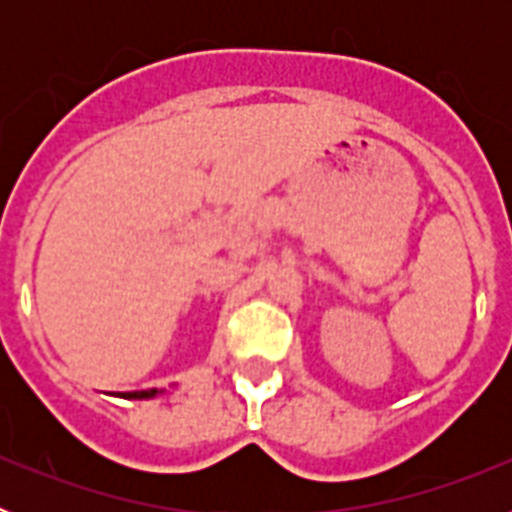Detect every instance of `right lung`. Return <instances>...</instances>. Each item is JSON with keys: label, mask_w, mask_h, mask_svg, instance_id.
I'll return each instance as SVG.
<instances>
[{"label": "right lung", "mask_w": 512, "mask_h": 512, "mask_svg": "<svg viewBox=\"0 0 512 512\" xmlns=\"http://www.w3.org/2000/svg\"><path fill=\"white\" fill-rule=\"evenodd\" d=\"M158 395V390H140V392H125L122 397H133V400H143V397Z\"/></svg>", "instance_id": "obj_1"}]
</instances>
